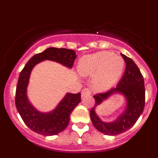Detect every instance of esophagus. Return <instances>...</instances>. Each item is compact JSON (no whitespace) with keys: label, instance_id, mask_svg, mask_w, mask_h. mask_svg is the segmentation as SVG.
I'll return each instance as SVG.
<instances>
[{"label":"esophagus","instance_id":"34e87169","mask_svg":"<svg viewBox=\"0 0 158 158\" xmlns=\"http://www.w3.org/2000/svg\"><path fill=\"white\" fill-rule=\"evenodd\" d=\"M91 94V90L89 88H85V89H82L81 91V97H85L86 96H89V95Z\"/></svg>","mask_w":158,"mask_h":158}]
</instances>
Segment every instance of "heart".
Returning a JSON list of instances; mask_svg holds the SVG:
<instances>
[{
	"label": "heart",
	"mask_w": 158,
	"mask_h": 158,
	"mask_svg": "<svg viewBox=\"0 0 158 158\" xmlns=\"http://www.w3.org/2000/svg\"><path fill=\"white\" fill-rule=\"evenodd\" d=\"M123 68V58L110 51H100L86 55L79 62L81 74L93 75V86L99 90L108 89L116 83Z\"/></svg>",
	"instance_id": "obj_1"
}]
</instances>
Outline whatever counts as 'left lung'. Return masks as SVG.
Returning a JSON list of instances; mask_svg holds the SVG:
<instances>
[{
    "mask_svg": "<svg viewBox=\"0 0 158 158\" xmlns=\"http://www.w3.org/2000/svg\"><path fill=\"white\" fill-rule=\"evenodd\" d=\"M126 62V69L122 79L115 88L106 93H97L93 96L95 105L90 111V118L96 130L106 135H117L132 127L139 119L145 107L144 78L133 60L121 54ZM115 93H120L125 96L127 107L125 111L114 122H103L95 114L94 108L103 100Z\"/></svg>",
    "mask_w": 158,
    "mask_h": 158,
    "instance_id": "8db88e82",
    "label": "left lung"
}]
</instances>
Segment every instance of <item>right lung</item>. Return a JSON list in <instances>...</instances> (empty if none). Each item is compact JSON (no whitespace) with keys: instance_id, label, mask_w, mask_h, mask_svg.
Segmentation results:
<instances>
[{"instance_id":"add662e5","label":"right lung","mask_w":158,"mask_h":158,"mask_svg":"<svg viewBox=\"0 0 158 158\" xmlns=\"http://www.w3.org/2000/svg\"><path fill=\"white\" fill-rule=\"evenodd\" d=\"M77 58L73 50L50 47L32 57L19 73L16 85L15 103L24 123L31 131L45 136L58 135L69 125L70 114L81 102V93H67L51 112L43 113L31 104L27 96V87L33 67L44 60L58 62L72 68Z\"/></svg>"}]
</instances>
